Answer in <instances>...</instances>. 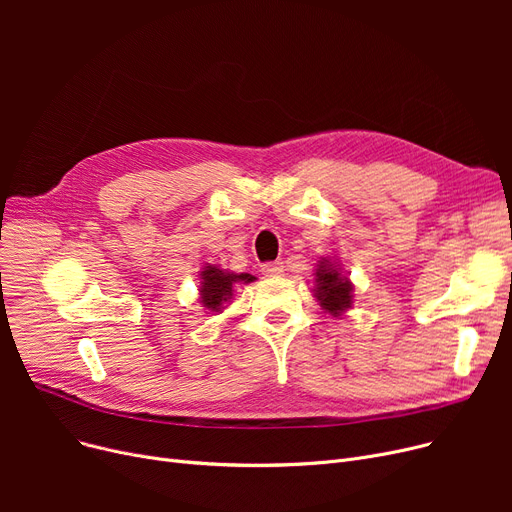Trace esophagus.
<instances>
[{"label":"esophagus","mask_w":512,"mask_h":512,"mask_svg":"<svg viewBox=\"0 0 512 512\" xmlns=\"http://www.w3.org/2000/svg\"><path fill=\"white\" fill-rule=\"evenodd\" d=\"M261 272H263V276H270V278L282 276L284 263H282V261H270V263H265V265L261 267Z\"/></svg>","instance_id":"esophagus-1"}]
</instances>
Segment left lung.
Wrapping results in <instances>:
<instances>
[{
  "label": "left lung",
  "mask_w": 512,
  "mask_h": 512,
  "mask_svg": "<svg viewBox=\"0 0 512 512\" xmlns=\"http://www.w3.org/2000/svg\"><path fill=\"white\" fill-rule=\"evenodd\" d=\"M315 297L334 317L346 311L353 303V284L342 276L340 267L328 259H321L315 270Z\"/></svg>",
  "instance_id": "obj_1"
}]
</instances>
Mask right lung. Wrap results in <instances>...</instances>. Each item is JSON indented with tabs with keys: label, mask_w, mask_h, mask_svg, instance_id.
Masks as SVG:
<instances>
[{
	"label": "right lung",
	"mask_w": 512,
	"mask_h": 512,
	"mask_svg": "<svg viewBox=\"0 0 512 512\" xmlns=\"http://www.w3.org/2000/svg\"><path fill=\"white\" fill-rule=\"evenodd\" d=\"M255 276L251 274H232V272H224L218 270L215 265H207L205 270L201 272V303L205 309L209 311H220L224 303L230 301L234 284L238 282H253Z\"/></svg>",
	"instance_id": "right-lung-1"
}]
</instances>
